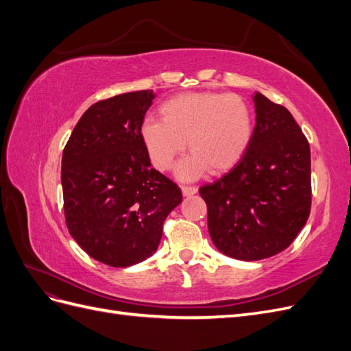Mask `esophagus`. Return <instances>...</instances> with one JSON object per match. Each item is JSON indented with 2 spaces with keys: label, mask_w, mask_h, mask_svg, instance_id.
<instances>
[{
  "label": "esophagus",
  "mask_w": 351,
  "mask_h": 351,
  "mask_svg": "<svg viewBox=\"0 0 351 351\" xmlns=\"http://www.w3.org/2000/svg\"><path fill=\"white\" fill-rule=\"evenodd\" d=\"M182 192L184 196H192L197 192V187L192 186V184H184V186H182Z\"/></svg>",
  "instance_id": "34e87169"
}]
</instances>
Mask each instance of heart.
I'll list each match as a JSON object with an SVG mask.
<instances>
[{
	"instance_id": "1",
	"label": "heart",
	"mask_w": 351,
	"mask_h": 351,
	"mask_svg": "<svg viewBox=\"0 0 351 351\" xmlns=\"http://www.w3.org/2000/svg\"><path fill=\"white\" fill-rule=\"evenodd\" d=\"M161 119H146L141 137L152 164L168 169L187 147L192 155L180 162L177 174L197 177L209 168L224 173L247 151L253 136L249 104L236 93L190 92L167 99Z\"/></svg>"
}]
</instances>
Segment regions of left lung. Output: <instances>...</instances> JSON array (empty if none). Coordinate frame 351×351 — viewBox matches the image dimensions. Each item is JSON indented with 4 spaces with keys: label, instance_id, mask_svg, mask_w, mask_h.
Masks as SVG:
<instances>
[{
    "label": "left lung",
    "instance_id": "left-lung-1",
    "mask_svg": "<svg viewBox=\"0 0 351 351\" xmlns=\"http://www.w3.org/2000/svg\"><path fill=\"white\" fill-rule=\"evenodd\" d=\"M247 151L228 173L199 189L215 247L239 261L287 249L311 214V147L291 112L262 93Z\"/></svg>",
    "mask_w": 351,
    "mask_h": 351
}]
</instances>
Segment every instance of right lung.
I'll return each instance as SVG.
<instances>
[{"mask_svg": "<svg viewBox=\"0 0 351 351\" xmlns=\"http://www.w3.org/2000/svg\"><path fill=\"white\" fill-rule=\"evenodd\" d=\"M152 99V90H137L93 104L62 151L67 228L90 258L114 268L152 256L165 218L183 200L151 167L141 137Z\"/></svg>", "mask_w": 351, "mask_h": 351, "instance_id": "right-lung-1", "label": "right lung"}]
</instances>
